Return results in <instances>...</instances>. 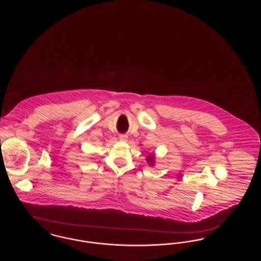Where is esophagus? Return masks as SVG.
I'll return each mask as SVG.
<instances>
[{
    "label": "esophagus",
    "instance_id": "1",
    "mask_svg": "<svg viewBox=\"0 0 261 261\" xmlns=\"http://www.w3.org/2000/svg\"><path fill=\"white\" fill-rule=\"evenodd\" d=\"M119 139H120L121 141H127L128 136H127V135H125V134H121V135H119Z\"/></svg>",
    "mask_w": 261,
    "mask_h": 261
}]
</instances>
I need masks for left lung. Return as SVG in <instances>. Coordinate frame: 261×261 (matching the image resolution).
<instances>
[{
  "mask_svg": "<svg viewBox=\"0 0 261 261\" xmlns=\"http://www.w3.org/2000/svg\"><path fill=\"white\" fill-rule=\"evenodd\" d=\"M148 161H149V164H151L153 162V156L152 155H149L148 156Z\"/></svg>",
  "mask_w": 261,
  "mask_h": 261,
  "instance_id": "left-lung-1",
  "label": "left lung"
}]
</instances>
